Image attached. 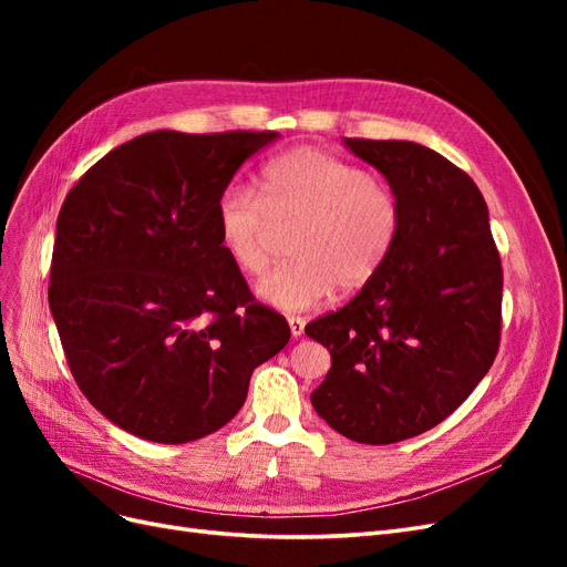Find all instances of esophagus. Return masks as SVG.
Listing matches in <instances>:
<instances>
[{"label":"esophagus","mask_w":567,"mask_h":567,"mask_svg":"<svg viewBox=\"0 0 567 567\" xmlns=\"http://www.w3.org/2000/svg\"><path fill=\"white\" fill-rule=\"evenodd\" d=\"M305 317H296V315H290L288 317V326H290V336L293 338H300L302 336V331H305Z\"/></svg>","instance_id":"obj_1"}]
</instances>
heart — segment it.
<instances>
[{
	"instance_id": "obj_1",
	"label": "heart",
	"mask_w": 567,
	"mask_h": 567,
	"mask_svg": "<svg viewBox=\"0 0 567 567\" xmlns=\"http://www.w3.org/2000/svg\"><path fill=\"white\" fill-rule=\"evenodd\" d=\"M400 200L364 167L321 148L300 146L269 158L257 194L231 182L215 200V227L229 260L246 277L271 262L274 229L298 225L296 257L257 286V296L284 312H302L333 293L371 281L398 241Z\"/></svg>"
}]
</instances>
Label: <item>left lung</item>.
Returning a JSON list of instances; mask_svg holds the SVG:
<instances>
[{
  "label": "left lung",
  "instance_id": "1",
  "mask_svg": "<svg viewBox=\"0 0 567 567\" xmlns=\"http://www.w3.org/2000/svg\"><path fill=\"white\" fill-rule=\"evenodd\" d=\"M346 144L385 175L402 219L379 274L305 326L331 352L312 406L340 435L392 444L431 431L485 379L502 338V257L461 167L414 142Z\"/></svg>",
  "mask_w": 567,
  "mask_h": 567
}]
</instances>
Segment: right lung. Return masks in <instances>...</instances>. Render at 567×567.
<instances>
[{
    "label": "right lung",
    "instance_id": "right-lung-1",
    "mask_svg": "<svg viewBox=\"0 0 567 567\" xmlns=\"http://www.w3.org/2000/svg\"><path fill=\"white\" fill-rule=\"evenodd\" d=\"M277 132L158 130L113 148L68 192L49 307L73 379L123 431L182 444L244 406L288 321L255 302L219 244L215 200Z\"/></svg>",
    "mask_w": 567,
    "mask_h": 567
}]
</instances>
